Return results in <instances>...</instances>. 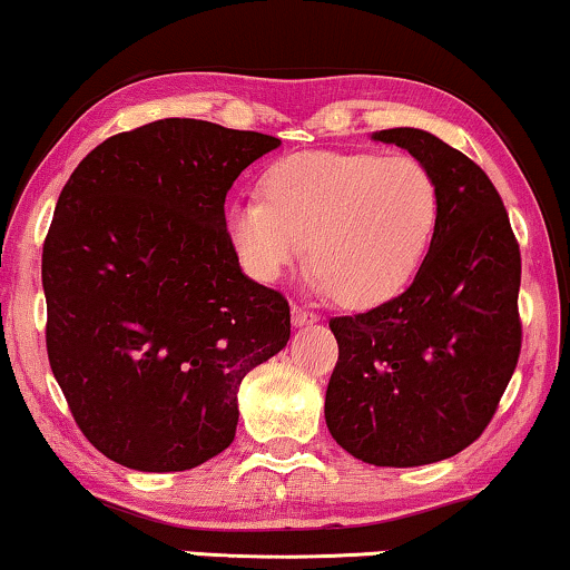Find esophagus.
Returning <instances> with one entry per match:
<instances>
[{"mask_svg":"<svg viewBox=\"0 0 570 570\" xmlns=\"http://www.w3.org/2000/svg\"><path fill=\"white\" fill-rule=\"evenodd\" d=\"M291 318H293V326H306V324L318 322L316 314H311V311L301 308V306H293L291 308Z\"/></svg>","mask_w":570,"mask_h":570,"instance_id":"34e87169","label":"esophagus"}]
</instances>
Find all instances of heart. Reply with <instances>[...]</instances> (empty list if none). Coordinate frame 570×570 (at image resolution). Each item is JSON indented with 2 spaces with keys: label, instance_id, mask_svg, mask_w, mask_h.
Here are the masks:
<instances>
[{
  "label": "heart",
  "instance_id": "heart-1",
  "mask_svg": "<svg viewBox=\"0 0 570 570\" xmlns=\"http://www.w3.org/2000/svg\"><path fill=\"white\" fill-rule=\"evenodd\" d=\"M259 191L225 213L240 267L277 283L308 252L311 283L347 306H379L415 279L441 209L423 163L368 150L285 155L264 170Z\"/></svg>",
  "mask_w": 570,
  "mask_h": 570
}]
</instances>
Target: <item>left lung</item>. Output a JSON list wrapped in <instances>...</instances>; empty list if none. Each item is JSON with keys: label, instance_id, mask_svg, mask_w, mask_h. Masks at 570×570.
<instances>
[{"label": "left lung", "instance_id": "1", "mask_svg": "<svg viewBox=\"0 0 570 570\" xmlns=\"http://www.w3.org/2000/svg\"><path fill=\"white\" fill-rule=\"evenodd\" d=\"M371 139L431 170L439 225L407 291L330 322L340 361L324 417L332 439L365 464H433L480 439L517 368L519 244L495 186L464 153L412 127Z\"/></svg>", "mask_w": 570, "mask_h": 570}]
</instances>
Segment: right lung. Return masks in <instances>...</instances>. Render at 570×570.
<instances>
[{"instance_id":"add662e5","label":"right lung","mask_w":570,"mask_h":570,"mask_svg":"<svg viewBox=\"0 0 570 570\" xmlns=\"http://www.w3.org/2000/svg\"><path fill=\"white\" fill-rule=\"evenodd\" d=\"M277 137L160 119L108 137L43 244L46 347L92 446L184 472L230 446L238 386L291 340V306L240 272L225 194Z\"/></svg>"}]
</instances>
